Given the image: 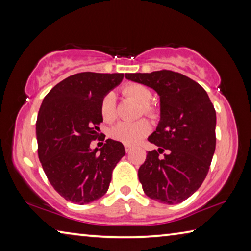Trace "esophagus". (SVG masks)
I'll list each match as a JSON object with an SVG mask.
<instances>
[{"instance_id":"esophagus-1","label":"esophagus","mask_w":251,"mask_h":251,"mask_svg":"<svg viewBox=\"0 0 251 251\" xmlns=\"http://www.w3.org/2000/svg\"><path fill=\"white\" fill-rule=\"evenodd\" d=\"M125 151H126L127 154H129V152H130L131 151H133V148L129 147V146H125Z\"/></svg>"}]
</instances>
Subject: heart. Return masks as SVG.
<instances>
[{"mask_svg": "<svg viewBox=\"0 0 251 251\" xmlns=\"http://www.w3.org/2000/svg\"><path fill=\"white\" fill-rule=\"evenodd\" d=\"M123 94L143 105V112L145 115L156 118L159 115V110L155 106L151 105V92L146 86L137 83H128L123 87ZM100 115L106 123H113L118 116L116 96L113 92H108L104 95L100 105ZM151 123L146 120H141L134 123L122 122L118 123L110 129V136L113 139L127 146H135L144 137L151 133Z\"/></svg>", "mask_w": 251, "mask_h": 251, "instance_id": "b5f03b06", "label": "heart"}]
</instances>
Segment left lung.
<instances>
[{
    "mask_svg": "<svg viewBox=\"0 0 251 251\" xmlns=\"http://www.w3.org/2000/svg\"><path fill=\"white\" fill-rule=\"evenodd\" d=\"M160 96V122L148 141L158 151H148L138 178L148 197L167 205L186 201L201 186L216 148V110L207 92L177 72L125 74ZM168 151L163 159L159 153Z\"/></svg>",
    "mask_w": 251,
    "mask_h": 251,
    "instance_id": "left-lung-1",
    "label": "left lung"
}]
</instances>
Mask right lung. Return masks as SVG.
<instances>
[{
  "mask_svg": "<svg viewBox=\"0 0 251 251\" xmlns=\"http://www.w3.org/2000/svg\"><path fill=\"white\" fill-rule=\"evenodd\" d=\"M123 77L83 72L63 79L44 97L36 121L37 152L50 185L66 201L84 205L104 196L125 155L123 144L113 139L100 150L90 147L100 139V100Z\"/></svg>",
  "mask_w": 251,
  "mask_h": 251,
  "instance_id": "obj_1",
  "label": "right lung"
}]
</instances>
